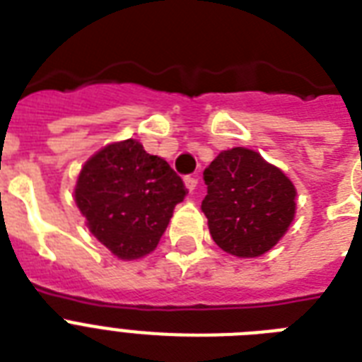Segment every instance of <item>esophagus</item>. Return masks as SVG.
<instances>
[{"mask_svg":"<svg viewBox=\"0 0 362 362\" xmlns=\"http://www.w3.org/2000/svg\"><path fill=\"white\" fill-rule=\"evenodd\" d=\"M184 184H186V187L189 192H193V189L197 187V178H195V176H186V178H184Z\"/></svg>","mask_w":362,"mask_h":362,"instance_id":"34e87169","label":"esophagus"}]
</instances>
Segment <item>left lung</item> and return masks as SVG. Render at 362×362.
Instances as JSON below:
<instances>
[{
    "label": "left lung",
    "instance_id": "left-lung-1",
    "mask_svg": "<svg viewBox=\"0 0 362 362\" xmlns=\"http://www.w3.org/2000/svg\"><path fill=\"white\" fill-rule=\"evenodd\" d=\"M201 210L223 252L259 257L278 244L295 220L297 189L276 165L247 148H231L204 169Z\"/></svg>",
    "mask_w": 362,
    "mask_h": 362
}]
</instances>
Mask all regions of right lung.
I'll return each mask as SVG.
<instances>
[{
    "label": "right lung",
    "instance_id": "add662e5",
    "mask_svg": "<svg viewBox=\"0 0 362 362\" xmlns=\"http://www.w3.org/2000/svg\"><path fill=\"white\" fill-rule=\"evenodd\" d=\"M186 193L163 158L127 139L107 144L82 165L75 203L93 237L118 259L133 261L156 250Z\"/></svg>",
    "mask_w": 362,
    "mask_h": 362
}]
</instances>
